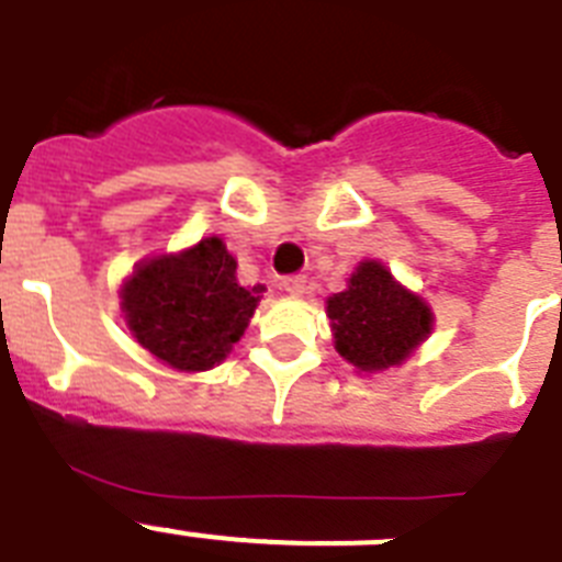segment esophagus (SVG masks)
I'll list each match as a JSON object with an SVG mask.
<instances>
[{
	"label": "esophagus",
	"instance_id": "1",
	"mask_svg": "<svg viewBox=\"0 0 562 562\" xmlns=\"http://www.w3.org/2000/svg\"><path fill=\"white\" fill-rule=\"evenodd\" d=\"M282 291H285L288 296H302L305 294V291H308V280H305V277H285V280H282Z\"/></svg>",
	"mask_w": 562,
	"mask_h": 562
}]
</instances>
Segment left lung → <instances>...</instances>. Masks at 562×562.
Returning a JSON list of instances; mask_svg holds the SVG:
<instances>
[{"label":"left lung","mask_w":562,"mask_h":562,"mask_svg":"<svg viewBox=\"0 0 562 562\" xmlns=\"http://www.w3.org/2000/svg\"><path fill=\"white\" fill-rule=\"evenodd\" d=\"M336 353L356 373L398 368L432 334V308L379 260H362L348 288L328 296Z\"/></svg>","instance_id":"left-lung-1"}]
</instances>
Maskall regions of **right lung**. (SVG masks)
Instances as JSON below:
<instances>
[{"mask_svg":"<svg viewBox=\"0 0 562 562\" xmlns=\"http://www.w3.org/2000/svg\"><path fill=\"white\" fill-rule=\"evenodd\" d=\"M266 285L243 288L237 260L212 234L175 254H155L121 285V314L140 348L183 373L212 370L232 353Z\"/></svg>","mask_w":562,"mask_h":562,"instance_id":"right-lung-1","label":"right lung"}]
</instances>
